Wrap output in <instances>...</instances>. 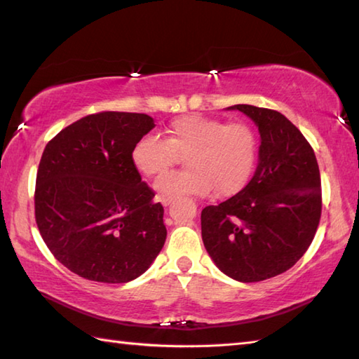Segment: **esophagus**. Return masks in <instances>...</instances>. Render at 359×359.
<instances>
[{"instance_id":"34e87169","label":"esophagus","mask_w":359,"mask_h":359,"mask_svg":"<svg viewBox=\"0 0 359 359\" xmlns=\"http://www.w3.org/2000/svg\"><path fill=\"white\" fill-rule=\"evenodd\" d=\"M160 201H161V203H163L165 207H168L174 201V198H160Z\"/></svg>"}]
</instances>
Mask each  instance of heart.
<instances>
[{
  "label": "heart",
  "instance_id": "1",
  "mask_svg": "<svg viewBox=\"0 0 359 359\" xmlns=\"http://www.w3.org/2000/svg\"><path fill=\"white\" fill-rule=\"evenodd\" d=\"M185 156L184 171L161 175L154 188L163 198L180 194L231 196L248 184L258 156V135L243 119L189 114L166 126L165 138L144 135L132 149V163L146 177L163 174Z\"/></svg>",
  "mask_w": 359,
  "mask_h": 359
}]
</instances>
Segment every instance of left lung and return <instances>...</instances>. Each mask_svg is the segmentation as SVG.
Returning <instances> with one entry per match:
<instances>
[{
	"mask_svg": "<svg viewBox=\"0 0 359 359\" xmlns=\"http://www.w3.org/2000/svg\"><path fill=\"white\" fill-rule=\"evenodd\" d=\"M258 126L254 177L240 193L201 213L202 240L215 264L243 283L292 268L310 248L322 213L320 172L311 144L277 110L238 104Z\"/></svg>",
	"mask_w": 359,
	"mask_h": 359,
	"instance_id": "1",
	"label": "left lung"
}]
</instances>
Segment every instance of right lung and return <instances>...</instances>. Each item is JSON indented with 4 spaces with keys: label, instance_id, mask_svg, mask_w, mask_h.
Wrapping results in <instances>:
<instances>
[{
    "label": "right lung",
    "instance_id": "add662e5",
    "mask_svg": "<svg viewBox=\"0 0 359 359\" xmlns=\"http://www.w3.org/2000/svg\"><path fill=\"white\" fill-rule=\"evenodd\" d=\"M154 126L144 114L100 111L62 129L41 154L35 222L55 259L79 277L130 282L163 248V207L132 163L133 146Z\"/></svg>",
    "mask_w": 359,
    "mask_h": 359
}]
</instances>
